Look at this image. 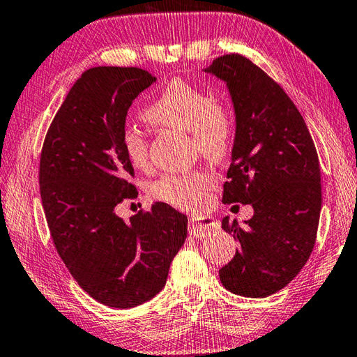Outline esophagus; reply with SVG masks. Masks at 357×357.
Listing matches in <instances>:
<instances>
[{
	"instance_id": "obj_1",
	"label": "esophagus",
	"mask_w": 357,
	"mask_h": 357,
	"mask_svg": "<svg viewBox=\"0 0 357 357\" xmlns=\"http://www.w3.org/2000/svg\"><path fill=\"white\" fill-rule=\"evenodd\" d=\"M220 225L218 222L213 217H192L190 218V225H189V232L190 236L193 237H198V238H203L211 236L212 232L218 231Z\"/></svg>"
}]
</instances>
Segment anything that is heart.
<instances>
[{
	"label": "heart",
	"instance_id": "heart-1",
	"mask_svg": "<svg viewBox=\"0 0 357 357\" xmlns=\"http://www.w3.org/2000/svg\"><path fill=\"white\" fill-rule=\"evenodd\" d=\"M144 119L156 126L190 132L193 148L206 159L222 162L234 144V119L223 105L213 101L207 90L190 81L173 79L160 90ZM121 150L134 167L148 165V144L144 134L134 128L121 132ZM213 178L204 170L183 174H165L150 185V195L178 209H198L206 201Z\"/></svg>",
	"mask_w": 357,
	"mask_h": 357
}]
</instances>
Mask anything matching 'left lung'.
I'll list each match as a JSON object with an SVG mask.
<instances>
[{"mask_svg": "<svg viewBox=\"0 0 357 357\" xmlns=\"http://www.w3.org/2000/svg\"><path fill=\"white\" fill-rule=\"evenodd\" d=\"M226 82L236 137L223 203L251 204L255 215L222 228L241 248L220 268L223 287L265 298L286 287L314 250L321 211L320 164L303 116L281 86L241 54L204 68Z\"/></svg>", "mask_w": 357, "mask_h": 357, "instance_id": "left-lung-1", "label": "left lung"}]
</instances>
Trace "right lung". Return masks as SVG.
<instances>
[{"mask_svg": "<svg viewBox=\"0 0 357 357\" xmlns=\"http://www.w3.org/2000/svg\"><path fill=\"white\" fill-rule=\"evenodd\" d=\"M156 77L137 67H95L70 89L43 142L40 197L57 252L82 290L129 309L164 289L187 237V217L165 203L125 222L115 213L137 190L121 150L126 115Z\"/></svg>", "mask_w": 357, "mask_h": 357, "instance_id": "add662e5", "label": "right lung"}]
</instances>
